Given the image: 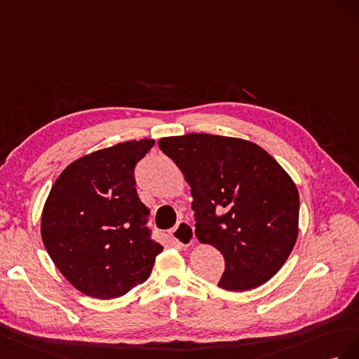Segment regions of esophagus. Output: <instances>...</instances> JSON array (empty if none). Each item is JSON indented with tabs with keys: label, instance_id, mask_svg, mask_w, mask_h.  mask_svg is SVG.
<instances>
[{
	"label": "esophagus",
	"instance_id": "obj_1",
	"mask_svg": "<svg viewBox=\"0 0 359 359\" xmlns=\"http://www.w3.org/2000/svg\"><path fill=\"white\" fill-rule=\"evenodd\" d=\"M172 239L176 241L182 247H189L192 245L194 239H196V234H194L192 225L188 221H179L176 227L171 231Z\"/></svg>",
	"mask_w": 359,
	"mask_h": 359
}]
</instances>
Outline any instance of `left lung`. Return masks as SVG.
<instances>
[{
    "label": "left lung",
    "mask_w": 359,
    "mask_h": 359,
    "mask_svg": "<svg viewBox=\"0 0 359 359\" xmlns=\"http://www.w3.org/2000/svg\"><path fill=\"white\" fill-rule=\"evenodd\" d=\"M191 187L200 242L225 260L219 287H259L290 255L299 221V194L268 151L241 138L188 134L159 140Z\"/></svg>",
    "instance_id": "left-lung-1"
}]
</instances>
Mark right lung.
<instances>
[{"label": "right lung", "mask_w": 359, "mask_h": 359, "mask_svg": "<svg viewBox=\"0 0 359 359\" xmlns=\"http://www.w3.org/2000/svg\"><path fill=\"white\" fill-rule=\"evenodd\" d=\"M155 140L120 142L72 162L50 188L42 241L58 271L91 298L112 299L144 283L162 245L134 170Z\"/></svg>", "instance_id": "obj_1"}]
</instances>
